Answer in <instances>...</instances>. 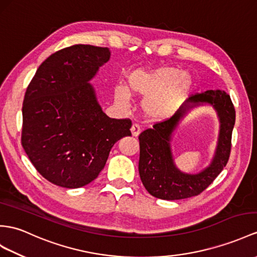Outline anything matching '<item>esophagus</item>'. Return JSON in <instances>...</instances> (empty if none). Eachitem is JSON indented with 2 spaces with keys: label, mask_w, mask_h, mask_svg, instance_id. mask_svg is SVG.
I'll list each match as a JSON object with an SVG mask.
<instances>
[{
  "label": "esophagus",
  "mask_w": 257,
  "mask_h": 257,
  "mask_svg": "<svg viewBox=\"0 0 257 257\" xmlns=\"http://www.w3.org/2000/svg\"><path fill=\"white\" fill-rule=\"evenodd\" d=\"M131 133H132V136H134V137H137L140 135V133H141V127H140V125H137V124H133L132 125V127H131Z\"/></svg>",
  "instance_id": "34e87169"
}]
</instances>
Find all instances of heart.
<instances>
[{"mask_svg":"<svg viewBox=\"0 0 257 257\" xmlns=\"http://www.w3.org/2000/svg\"><path fill=\"white\" fill-rule=\"evenodd\" d=\"M126 83V88L115 86L117 104L126 107L130 96L144 97V114L152 121H166L176 114L189 98L194 80L190 72L164 66L154 70L136 68L127 75Z\"/></svg>","mask_w":257,"mask_h":257,"instance_id":"obj_1","label":"heart"}]
</instances>
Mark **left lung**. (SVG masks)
<instances>
[{"instance_id":"left-lung-1","label":"left lung","mask_w":257,"mask_h":257,"mask_svg":"<svg viewBox=\"0 0 257 257\" xmlns=\"http://www.w3.org/2000/svg\"><path fill=\"white\" fill-rule=\"evenodd\" d=\"M204 105L214 108L218 117L217 146L207 167L196 174H187L176 167L171 142L185 116ZM234 122L235 111L228 93L221 90H207L190 97L171 118L142 132L139 137L141 149L139 170L148 193L167 201L192 197L202 193L227 165Z\"/></svg>"}]
</instances>
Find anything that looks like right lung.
<instances>
[{"label":"right lung","instance_id":"right-lung-1","mask_svg":"<svg viewBox=\"0 0 257 257\" xmlns=\"http://www.w3.org/2000/svg\"><path fill=\"white\" fill-rule=\"evenodd\" d=\"M110 56L109 48L62 49L39 66L25 93L22 145L37 171L55 185L89 184L114 144L131 136L132 122L105 114L90 84Z\"/></svg>","mask_w":257,"mask_h":257}]
</instances>
